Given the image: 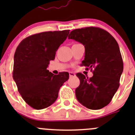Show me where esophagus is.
<instances>
[{
	"mask_svg": "<svg viewBox=\"0 0 135 135\" xmlns=\"http://www.w3.org/2000/svg\"><path fill=\"white\" fill-rule=\"evenodd\" d=\"M69 76H70V77H74V76H76V74H74V73H72V72H69Z\"/></svg>",
	"mask_w": 135,
	"mask_h": 135,
	"instance_id": "1",
	"label": "esophagus"
}]
</instances>
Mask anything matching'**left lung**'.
<instances>
[{"label": "left lung", "instance_id": "8db88e82", "mask_svg": "<svg viewBox=\"0 0 135 135\" xmlns=\"http://www.w3.org/2000/svg\"><path fill=\"white\" fill-rule=\"evenodd\" d=\"M68 38L84 45L85 58L81 64L93 74L89 78L80 73L76 74L80 81L75 90L76 99L89 109L104 108L118 90L123 73V59L118 42L107 31L95 27L76 28Z\"/></svg>", "mask_w": 135, "mask_h": 135}]
</instances>
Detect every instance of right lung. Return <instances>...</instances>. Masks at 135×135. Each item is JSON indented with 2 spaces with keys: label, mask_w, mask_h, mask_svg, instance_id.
Segmentation results:
<instances>
[{
  "label": "right lung",
  "mask_w": 135,
  "mask_h": 135,
  "mask_svg": "<svg viewBox=\"0 0 135 135\" xmlns=\"http://www.w3.org/2000/svg\"><path fill=\"white\" fill-rule=\"evenodd\" d=\"M70 30L47 31L31 35L20 43L14 54L13 78L23 99L36 110L56 100L60 88L69 78L67 72L57 75L47 70Z\"/></svg>",
  "instance_id": "add662e5"
}]
</instances>
